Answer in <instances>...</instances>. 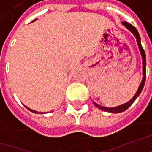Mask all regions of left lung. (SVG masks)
Listing matches in <instances>:
<instances>
[{"label": "left lung", "instance_id": "1", "mask_svg": "<svg viewBox=\"0 0 152 152\" xmlns=\"http://www.w3.org/2000/svg\"><path fill=\"white\" fill-rule=\"evenodd\" d=\"M123 24L129 30L133 33V34L135 36L136 38V40H137V44L138 46H139V50L140 51V54H141V56H142V63H143V79L140 83V85L138 88L137 92L135 93V95L134 96V97L132 98L131 100L129 102H126L124 104H122L120 106H118V107H102L100 105L96 104V102H93L95 104V106L98 107L99 109H101L102 111H105V112H109V113H122V112H124L126 111L128 108L129 107L131 106L132 104L134 103V102L136 100L140 94L141 93V91L143 90L144 85H145V66H146V61H145V51H144V49L141 46V44H140V35H139V33H138L137 29L133 26L132 24L129 23L128 22H123Z\"/></svg>", "mask_w": 152, "mask_h": 152}]
</instances>
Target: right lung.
Returning <instances> with one entry per match:
<instances>
[{
    "label": "right lung",
    "mask_w": 152,
    "mask_h": 152,
    "mask_svg": "<svg viewBox=\"0 0 152 152\" xmlns=\"http://www.w3.org/2000/svg\"><path fill=\"white\" fill-rule=\"evenodd\" d=\"M25 107H26L27 109H28V110H29L30 112H32V113H39V114H40V113H40V112H39V113H38V112H36V111H34V110H32V109H30V108L27 107L26 106H25Z\"/></svg>",
    "instance_id": "obj_1"
}]
</instances>
